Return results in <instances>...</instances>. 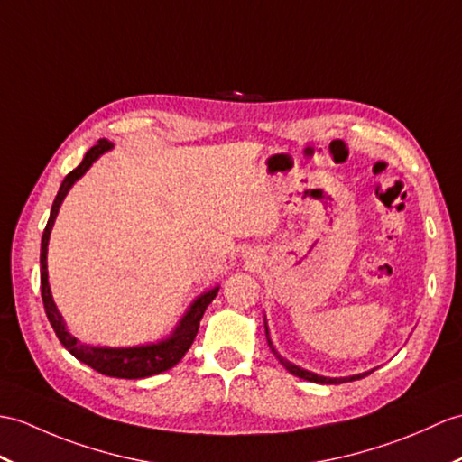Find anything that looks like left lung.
Listing matches in <instances>:
<instances>
[{
	"label": "left lung",
	"mask_w": 462,
	"mask_h": 462,
	"mask_svg": "<svg viewBox=\"0 0 462 462\" xmlns=\"http://www.w3.org/2000/svg\"><path fill=\"white\" fill-rule=\"evenodd\" d=\"M265 338H267V345H270L272 352L275 354V358L283 364V368H285L289 374H293V376H297V378H303V380H307V382H317V383H342V382L360 380V378L368 376V374H372V372H374V370H368V372L354 374V376H346V378H327V376H319V374H315V372H309V370H305V368H301V366H295L293 362L285 360V358L282 356V354L275 350L273 342H272V338H270V328H267V320H265Z\"/></svg>",
	"instance_id": "left-lung-1"
}]
</instances>
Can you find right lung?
Here are the masks:
<instances>
[{"mask_svg":"<svg viewBox=\"0 0 462 462\" xmlns=\"http://www.w3.org/2000/svg\"><path fill=\"white\" fill-rule=\"evenodd\" d=\"M112 147L114 145L108 142V139H98V143L86 152L82 163L74 171H70V173L62 180V185L55 197V202H52L51 217H49V222L45 226V232H42V240H41V297H42V305H45V313H47V319H49L52 330L57 332L60 345L67 348L74 358L86 364V366L94 368L96 372L104 374V376L139 380V378L155 376V374L173 368L175 364L180 362V358L185 356L187 350L192 345V340H195V337H197L202 315H205L207 307L212 303V299L217 297L220 287L217 285V287L208 289V291L200 293L195 301L190 303L187 313L182 315L175 330L163 340L149 342V345L112 348V346L84 345V342H80L77 337L70 335L67 328V323H64V319L59 313L55 299H52V293H51L49 272H47L49 238H51L52 226H55V220H57V214H59L62 200L69 195V190L72 189L74 182H77L86 173V171L92 167L96 159L104 155L106 152H110Z\"/></svg>","mask_w":462,"mask_h":462,"instance_id":"add662e5","label":"right lung"}]
</instances>
